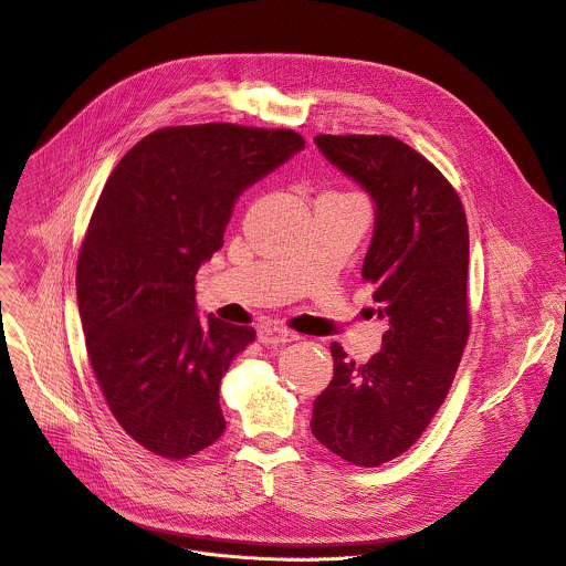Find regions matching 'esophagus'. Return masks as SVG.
<instances>
[{
  "label": "esophagus",
  "instance_id": "1",
  "mask_svg": "<svg viewBox=\"0 0 566 566\" xmlns=\"http://www.w3.org/2000/svg\"><path fill=\"white\" fill-rule=\"evenodd\" d=\"M259 338L263 346H283V344H292L298 338V334L283 329V327H263L259 332Z\"/></svg>",
  "mask_w": 566,
  "mask_h": 566
}]
</instances>
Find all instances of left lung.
<instances>
[{"instance_id":"obj_1","label":"left lung","mask_w":566,"mask_h":566,"mask_svg":"<svg viewBox=\"0 0 566 566\" xmlns=\"http://www.w3.org/2000/svg\"><path fill=\"white\" fill-rule=\"evenodd\" d=\"M318 151L375 200L361 279L384 344L366 364L329 346L334 377L314 399L312 432L342 460L381 467L421 437L469 342V222L443 174L392 136H316Z\"/></svg>"}]
</instances>
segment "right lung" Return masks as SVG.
<instances>
[{"label":"right lung","instance_id":"obj_1","mask_svg":"<svg viewBox=\"0 0 566 566\" xmlns=\"http://www.w3.org/2000/svg\"><path fill=\"white\" fill-rule=\"evenodd\" d=\"M305 147L292 129L165 127L111 171L77 256L86 353L108 410L154 455L185 460L224 430L220 379L254 327L196 314V272L237 198Z\"/></svg>","mask_w":566,"mask_h":566}]
</instances>
